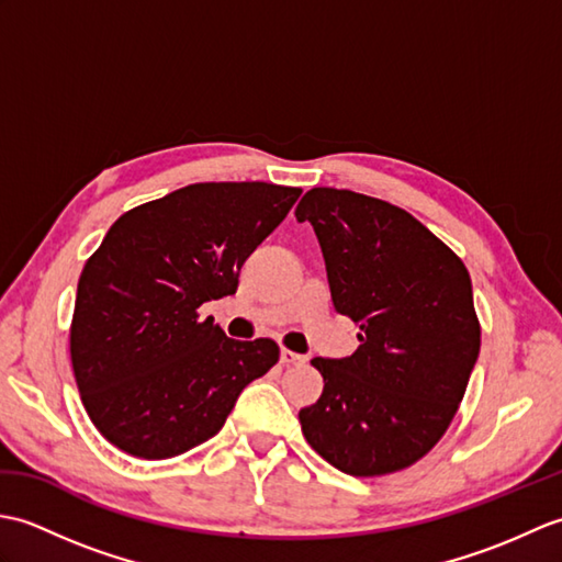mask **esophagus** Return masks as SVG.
<instances>
[{"instance_id": "esophagus-1", "label": "esophagus", "mask_w": 562, "mask_h": 562, "mask_svg": "<svg viewBox=\"0 0 562 562\" xmlns=\"http://www.w3.org/2000/svg\"><path fill=\"white\" fill-rule=\"evenodd\" d=\"M280 360H282L284 364H302V362H304V357H302V355H296V352H292V350H284V348H282V352H280Z\"/></svg>"}]
</instances>
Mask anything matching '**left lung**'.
I'll return each instance as SVG.
<instances>
[{
  "mask_svg": "<svg viewBox=\"0 0 562 562\" xmlns=\"http://www.w3.org/2000/svg\"><path fill=\"white\" fill-rule=\"evenodd\" d=\"M294 217L314 226L336 312L360 326L350 357L312 360L324 393L300 411L302 432L342 473L408 469L447 432L479 360L471 274L384 200L312 188Z\"/></svg>",
  "mask_w": 562,
  "mask_h": 562,
  "instance_id": "1",
  "label": "left lung"
}]
</instances>
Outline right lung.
Masks as SVG:
<instances>
[{
	"mask_svg": "<svg viewBox=\"0 0 562 562\" xmlns=\"http://www.w3.org/2000/svg\"><path fill=\"white\" fill-rule=\"evenodd\" d=\"M300 188L195 183L117 220L81 270L69 352L91 423L137 459L207 441L250 381L278 362L270 338L232 340L198 308L238 288L246 258Z\"/></svg>",
	"mask_w": 562,
	"mask_h": 562,
	"instance_id": "1",
	"label": "right lung"
}]
</instances>
